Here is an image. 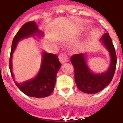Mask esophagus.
<instances>
[{
	"label": "esophagus",
	"mask_w": 123,
	"mask_h": 123,
	"mask_svg": "<svg viewBox=\"0 0 123 123\" xmlns=\"http://www.w3.org/2000/svg\"><path fill=\"white\" fill-rule=\"evenodd\" d=\"M59 59L60 62H61V63H62V64L68 61V56H67V54L64 53H61L59 55Z\"/></svg>",
	"instance_id": "34e87169"
}]
</instances>
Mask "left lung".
<instances>
[{"label": "left lung", "mask_w": 123, "mask_h": 123, "mask_svg": "<svg viewBox=\"0 0 123 123\" xmlns=\"http://www.w3.org/2000/svg\"><path fill=\"white\" fill-rule=\"evenodd\" d=\"M111 55V64L106 72L95 74L91 72L86 64L84 54H76L71 56L70 61L74 68V80L78 88L86 93H95L100 92L113 78L117 64L115 49L108 33L103 34L101 38Z\"/></svg>", "instance_id": "8db88e82"}]
</instances>
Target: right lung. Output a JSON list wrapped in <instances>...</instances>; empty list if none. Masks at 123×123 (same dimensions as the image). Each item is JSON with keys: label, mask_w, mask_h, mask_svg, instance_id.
<instances>
[{"label": "right lung", "mask_w": 123, "mask_h": 123, "mask_svg": "<svg viewBox=\"0 0 123 123\" xmlns=\"http://www.w3.org/2000/svg\"><path fill=\"white\" fill-rule=\"evenodd\" d=\"M34 34L41 35V32L38 30L35 21L25 23L21 27L12 41L9 68L12 77L14 78L12 72V56L18 42L23 38L28 37ZM61 64L59 58L55 54L44 53L41 67L37 76L32 80H28L22 84L16 83L17 87L25 95L33 98H45L50 95L53 92L56 74L59 71Z\"/></svg>", "instance_id": "obj_1"}]
</instances>
